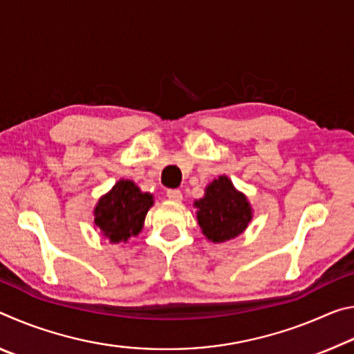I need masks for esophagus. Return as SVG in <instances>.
Instances as JSON below:
<instances>
[{
    "instance_id": "34e87169",
    "label": "esophagus",
    "mask_w": 354,
    "mask_h": 354,
    "mask_svg": "<svg viewBox=\"0 0 354 354\" xmlns=\"http://www.w3.org/2000/svg\"><path fill=\"white\" fill-rule=\"evenodd\" d=\"M167 196H169V200L171 201H181L183 200V194L179 189H169L167 190Z\"/></svg>"
}]
</instances>
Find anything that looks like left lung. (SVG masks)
Wrapping results in <instances>:
<instances>
[{
    "mask_svg": "<svg viewBox=\"0 0 354 354\" xmlns=\"http://www.w3.org/2000/svg\"><path fill=\"white\" fill-rule=\"evenodd\" d=\"M196 218L209 241L226 242L243 232L251 220V207L245 195L234 189L226 176H218L206 187L200 201Z\"/></svg>",
    "mask_w": 354,
    "mask_h": 354,
    "instance_id": "1",
    "label": "left lung"
}]
</instances>
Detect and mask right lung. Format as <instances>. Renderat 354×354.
Returning <instances> with one entry per match:
<instances>
[{
	"instance_id": "right-lung-1",
	"label": "right lung",
	"mask_w": 354,
	"mask_h": 354,
	"mask_svg": "<svg viewBox=\"0 0 354 354\" xmlns=\"http://www.w3.org/2000/svg\"><path fill=\"white\" fill-rule=\"evenodd\" d=\"M153 196L143 194L129 179L118 181L95 207V225L111 242H127L137 236L143 226Z\"/></svg>"
}]
</instances>
